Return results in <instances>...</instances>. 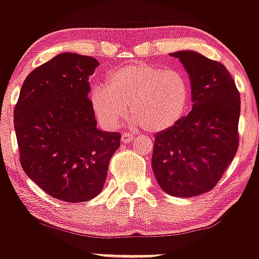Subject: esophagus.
<instances>
[{"mask_svg":"<svg viewBox=\"0 0 259 259\" xmlns=\"http://www.w3.org/2000/svg\"><path fill=\"white\" fill-rule=\"evenodd\" d=\"M134 139H135V135L132 133H124L123 135H121V142H123V144H129V142H132Z\"/></svg>","mask_w":259,"mask_h":259,"instance_id":"1","label":"esophagus"}]
</instances>
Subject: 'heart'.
Masks as SVG:
<instances>
[{
  "mask_svg": "<svg viewBox=\"0 0 259 259\" xmlns=\"http://www.w3.org/2000/svg\"><path fill=\"white\" fill-rule=\"evenodd\" d=\"M189 105L185 75L150 63L119 67L107 75L106 88L97 86L91 92L95 115L108 129L119 125L129 112L139 129L164 132L179 123Z\"/></svg>",
  "mask_w": 259,
  "mask_h": 259,
  "instance_id": "obj_1",
  "label": "heart"
}]
</instances>
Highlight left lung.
<instances>
[{"label":"left lung","instance_id":"1","mask_svg":"<svg viewBox=\"0 0 259 259\" xmlns=\"http://www.w3.org/2000/svg\"><path fill=\"white\" fill-rule=\"evenodd\" d=\"M191 80L192 109L154 136L152 169L163 191L194 197L210 191L239 148L240 92L225 65L194 51L170 53Z\"/></svg>","mask_w":259,"mask_h":259}]
</instances>
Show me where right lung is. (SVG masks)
<instances>
[{
    "label": "right lung",
    "mask_w": 259,
    "mask_h": 259,
    "mask_svg": "<svg viewBox=\"0 0 259 259\" xmlns=\"http://www.w3.org/2000/svg\"><path fill=\"white\" fill-rule=\"evenodd\" d=\"M90 56L65 52L26 76L14 108L20 164L46 194L85 202L102 191L119 133L97 129L89 78Z\"/></svg>",
    "instance_id": "1"
}]
</instances>
